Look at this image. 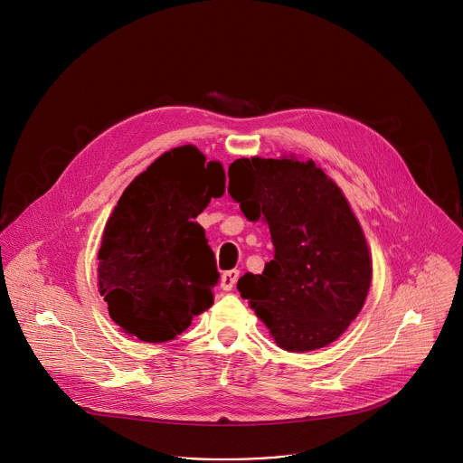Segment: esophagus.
I'll return each mask as SVG.
<instances>
[{
    "label": "esophagus",
    "mask_w": 463,
    "mask_h": 463,
    "mask_svg": "<svg viewBox=\"0 0 463 463\" xmlns=\"http://www.w3.org/2000/svg\"><path fill=\"white\" fill-rule=\"evenodd\" d=\"M238 279H240V271H238V269L225 271L223 277H222V288H223V291H232V288L236 286Z\"/></svg>",
    "instance_id": "obj_1"
}]
</instances>
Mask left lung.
I'll return each instance as SVG.
<instances>
[{"mask_svg": "<svg viewBox=\"0 0 463 463\" xmlns=\"http://www.w3.org/2000/svg\"><path fill=\"white\" fill-rule=\"evenodd\" d=\"M229 195L249 222L269 225L275 258L238 291L288 352L324 348L359 315L372 280L363 229L313 161L236 159Z\"/></svg>", "mask_w": 463, "mask_h": 463, "instance_id": "obj_1", "label": "left lung"}]
</instances>
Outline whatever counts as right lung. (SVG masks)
<instances>
[{
  "label": "right lung",
  "mask_w": 463,
  "mask_h": 463,
  "mask_svg": "<svg viewBox=\"0 0 463 463\" xmlns=\"http://www.w3.org/2000/svg\"><path fill=\"white\" fill-rule=\"evenodd\" d=\"M223 192V166L205 165L190 145L163 154L122 192L99 250V291L126 334L166 343L211 307L220 273L194 220Z\"/></svg>",
  "instance_id": "1"
}]
</instances>
